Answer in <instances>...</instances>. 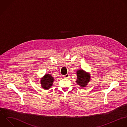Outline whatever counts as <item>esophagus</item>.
Wrapping results in <instances>:
<instances>
[{
  "instance_id": "obj_1",
  "label": "esophagus",
  "mask_w": 127,
  "mask_h": 127,
  "mask_svg": "<svg viewBox=\"0 0 127 127\" xmlns=\"http://www.w3.org/2000/svg\"><path fill=\"white\" fill-rule=\"evenodd\" d=\"M69 74H66L64 75V78H68L69 77Z\"/></svg>"
}]
</instances>
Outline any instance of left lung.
<instances>
[{
    "instance_id": "left-lung-1",
    "label": "left lung",
    "mask_w": 127,
    "mask_h": 127,
    "mask_svg": "<svg viewBox=\"0 0 127 127\" xmlns=\"http://www.w3.org/2000/svg\"><path fill=\"white\" fill-rule=\"evenodd\" d=\"M76 83L82 87H85L90 81V74L83 69H79L76 71Z\"/></svg>"
}]
</instances>
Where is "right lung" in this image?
Listing matches in <instances>:
<instances>
[{"mask_svg": "<svg viewBox=\"0 0 127 127\" xmlns=\"http://www.w3.org/2000/svg\"><path fill=\"white\" fill-rule=\"evenodd\" d=\"M54 81V79L51 75L46 74L41 79V86L44 89H49L53 85Z\"/></svg>", "mask_w": 127, "mask_h": 127, "instance_id": "right-lung-1", "label": "right lung"}]
</instances>
